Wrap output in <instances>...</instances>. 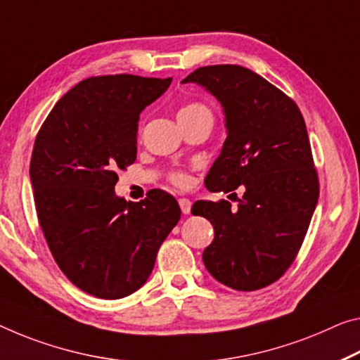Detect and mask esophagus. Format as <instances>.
<instances>
[{
  "instance_id": "1",
  "label": "esophagus",
  "mask_w": 360,
  "mask_h": 360,
  "mask_svg": "<svg viewBox=\"0 0 360 360\" xmlns=\"http://www.w3.org/2000/svg\"><path fill=\"white\" fill-rule=\"evenodd\" d=\"M179 204H180L181 212H184V214H190L191 212V201H190V199L181 198V199H179Z\"/></svg>"
}]
</instances>
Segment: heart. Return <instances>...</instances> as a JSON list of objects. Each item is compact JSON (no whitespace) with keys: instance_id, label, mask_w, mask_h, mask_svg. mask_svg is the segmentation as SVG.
Returning <instances> with one entry per match:
<instances>
[{"instance_id":"obj_1","label":"heart","mask_w":360,"mask_h":360,"mask_svg":"<svg viewBox=\"0 0 360 360\" xmlns=\"http://www.w3.org/2000/svg\"><path fill=\"white\" fill-rule=\"evenodd\" d=\"M198 117H212V110L201 101L186 103L179 110V120H191ZM169 180L176 186L190 185V175L184 172V170H174V172H170Z\"/></svg>"}]
</instances>
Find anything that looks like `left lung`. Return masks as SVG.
I'll list each match as a JSON object with an SVG mask.
<instances>
[{
    "label": "left lung",
    "instance_id": "1",
    "mask_svg": "<svg viewBox=\"0 0 360 360\" xmlns=\"http://www.w3.org/2000/svg\"><path fill=\"white\" fill-rule=\"evenodd\" d=\"M196 82L225 110L226 140L206 188L245 185L238 207L198 201L191 212L214 226L202 261L215 280L238 291L272 285L295 262L319 201V175L297 104L264 77L236 64L206 65Z\"/></svg>",
    "mask_w": 360,
    "mask_h": 360
}]
</instances>
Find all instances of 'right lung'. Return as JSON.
<instances>
[{"instance_id": "obj_1", "label": "right lung", "mask_w": 360, "mask_h": 360, "mask_svg": "<svg viewBox=\"0 0 360 360\" xmlns=\"http://www.w3.org/2000/svg\"><path fill=\"white\" fill-rule=\"evenodd\" d=\"M172 79L131 74L82 80L38 130L30 180L49 251L77 288L103 300L140 290L159 248L180 220L175 198L151 190L140 202L114 186L136 159L141 110Z\"/></svg>"}]
</instances>
